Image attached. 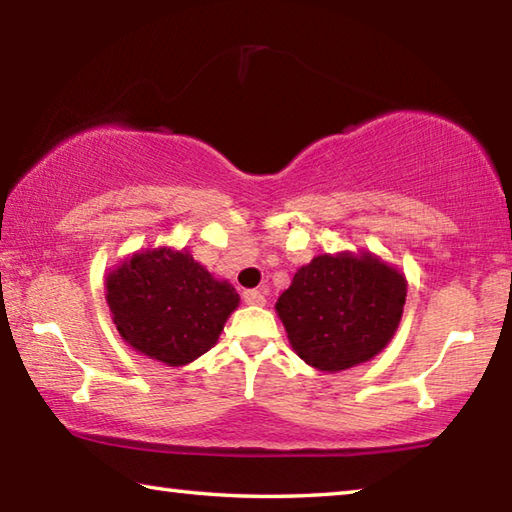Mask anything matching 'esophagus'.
I'll return each instance as SVG.
<instances>
[{"instance_id":"34e87169","label":"esophagus","mask_w":512,"mask_h":512,"mask_svg":"<svg viewBox=\"0 0 512 512\" xmlns=\"http://www.w3.org/2000/svg\"><path fill=\"white\" fill-rule=\"evenodd\" d=\"M244 302H246V305H253V307H262V305H266V296H264V291H259V289L244 291Z\"/></svg>"}]
</instances>
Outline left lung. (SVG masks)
Listing matches in <instances>:
<instances>
[{
	"instance_id": "1",
	"label": "left lung",
	"mask_w": 512,
	"mask_h": 512,
	"mask_svg": "<svg viewBox=\"0 0 512 512\" xmlns=\"http://www.w3.org/2000/svg\"><path fill=\"white\" fill-rule=\"evenodd\" d=\"M404 302L406 280L397 268L368 250H345L298 268L275 311L302 361L339 372L370 361L391 343Z\"/></svg>"
}]
</instances>
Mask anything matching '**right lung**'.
I'll use <instances>...</instances> for the list:
<instances>
[{"instance_id":"1","label":"right lung","mask_w":512,"mask_h":512,"mask_svg":"<svg viewBox=\"0 0 512 512\" xmlns=\"http://www.w3.org/2000/svg\"><path fill=\"white\" fill-rule=\"evenodd\" d=\"M106 300L121 339L173 368L214 348L239 307L230 282L214 280L187 250L167 246L140 250L112 268Z\"/></svg>"}]
</instances>
